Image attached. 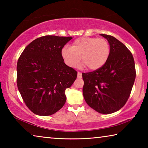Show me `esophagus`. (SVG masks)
<instances>
[{
    "instance_id": "1",
    "label": "esophagus",
    "mask_w": 148,
    "mask_h": 148,
    "mask_svg": "<svg viewBox=\"0 0 148 148\" xmlns=\"http://www.w3.org/2000/svg\"><path fill=\"white\" fill-rule=\"evenodd\" d=\"M82 72H77V77H78V78H82Z\"/></svg>"
}]
</instances>
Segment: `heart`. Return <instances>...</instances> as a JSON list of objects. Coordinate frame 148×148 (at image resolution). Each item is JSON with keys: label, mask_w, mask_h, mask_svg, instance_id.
I'll list each match as a JSON object with an SVG mask.
<instances>
[{"label": "heart", "mask_w": 148, "mask_h": 148, "mask_svg": "<svg viewBox=\"0 0 148 148\" xmlns=\"http://www.w3.org/2000/svg\"><path fill=\"white\" fill-rule=\"evenodd\" d=\"M110 46L106 39L80 37L72 42L71 47H62L61 55L67 66L76 68L82 58V63L91 71L102 68L109 59Z\"/></svg>", "instance_id": "heart-1"}]
</instances>
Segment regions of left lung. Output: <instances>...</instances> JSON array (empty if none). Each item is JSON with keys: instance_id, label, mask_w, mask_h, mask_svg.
Masks as SVG:
<instances>
[{"instance_id": "left-lung-1", "label": "left lung", "mask_w": 148, "mask_h": 148, "mask_svg": "<svg viewBox=\"0 0 148 148\" xmlns=\"http://www.w3.org/2000/svg\"><path fill=\"white\" fill-rule=\"evenodd\" d=\"M110 54L106 63L97 71L82 73L83 95L87 104L101 114L118 111L126 104L133 86L136 70L133 56L115 37L104 34Z\"/></svg>"}]
</instances>
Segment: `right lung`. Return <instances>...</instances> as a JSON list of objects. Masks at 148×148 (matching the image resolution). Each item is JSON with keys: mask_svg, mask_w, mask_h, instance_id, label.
<instances>
[{"mask_svg": "<svg viewBox=\"0 0 148 148\" xmlns=\"http://www.w3.org/2000/svg\"><path fill=\"white\" fill-rule=\"evenodd\" d=\"M72 38L52 35L40 37L19 57L17 88L25 104L35 114L50 116L65 104V90L74 83L77 72L64 63L61 51Z\"/></svg>", "mask_w": 148, "mask_h": 148, "instance_id": "right-lung-1", "label": "right lung"}]
</instances>
